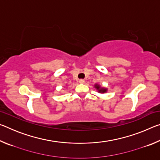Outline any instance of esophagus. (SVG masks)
<instances>
[{"label":"esophagus","mask_w":160,"mask_h":160,"mask_svg":"<svg viewBox=\"0 0 160 160\" xmlns=\"http://www.w3.org/2000/svg\"><path fill=\"white\" fill-rule=\"evenodd\" d=\"M79 82H80V83H81V84H83V83H85V80H83V79L79 80Z\"/></svg>","instance_id":"esophagus-1"}]
</instances>
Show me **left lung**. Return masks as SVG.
Listing matches in <instances>:
<instances>
[{
	"label": "left lung",
	"instance_id": "left-lung-1",
	"mask_svg": "<svg viewBox=\"0 0 160 160\" xmlns=\"http://www.w3.org/2000/svg\"><path fill=\"white\" fill-rule=\"evenodd\" d=\"M94 87L99 93H106L107 92V88L101 87L99 85V84H95Z\"/></svg>",
	"mask_w": 160,
	"mask_h": 160
}]
</instances>
